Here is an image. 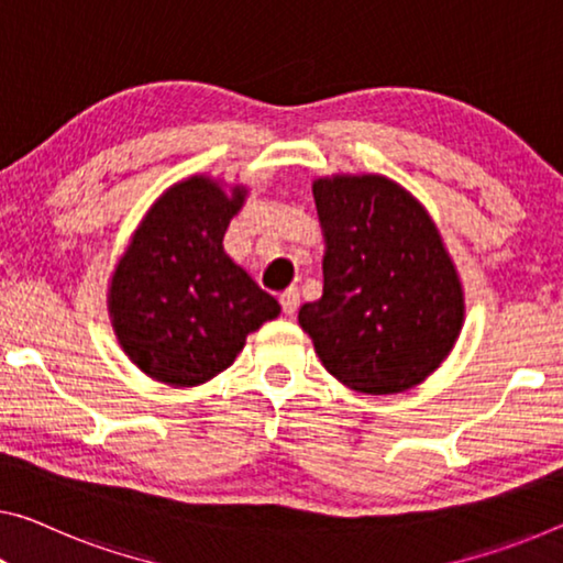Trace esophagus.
Wrapping results in <instances>:
<instances>
[{
  "label": "esophagus",
  "mask_w": 563,
  "mask_h": 563,
  "mask_svg": "<svg viewBox=\"0 0 563 563\" xmlns=\"http://www.w3.org/2000/svg\"><path fill=\"white\" fill-rule=\"evenodd\" d=\"M279 305H282V311L284 314H294V311L299 309V291L297 289H287L279 294Z\"/></svg>",
  "instance_id": "1"
}]
</instances>
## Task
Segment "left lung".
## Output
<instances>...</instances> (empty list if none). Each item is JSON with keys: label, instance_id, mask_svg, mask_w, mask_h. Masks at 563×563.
Masks as SVG:
<instances>
[{"label": "left lung", "instance_id": "8db88e82", "mask_svg": "<svg viewBox=\"0 0 563 563\" xmlns=\"http://www.w3.org/2000/svg\"><path fill=\"white\" fill-rule=\"evenodd\" d=\"M324 291L299 324L330 375L393 395L422 383L453 350L463 291L435 223L383 176L314 180Z\"/></svg>", "mask_w": 563, "mask_h": 563}]
</instances>
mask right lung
I'll use <instances>...</instances> for the list:
<instances>
[{
  "instance_id": "obj_1",
  "label": "right lung",
  "mask_w": 563,
  "mask_h": 563,
  "mask_svg": "<svg viewBox=\"0 0 563 563\" xmlns=\"http://www.w3.org/2000/svg\"><path fill=\"white\" fill-rule=\"evenodd\" d=\"M196 176L173 186L145 216L110 284L118 340L145 375L194 387L227 369L246 334L279 314L223 252V233L244 203Z\"/></svg>"
}]
</instances>
